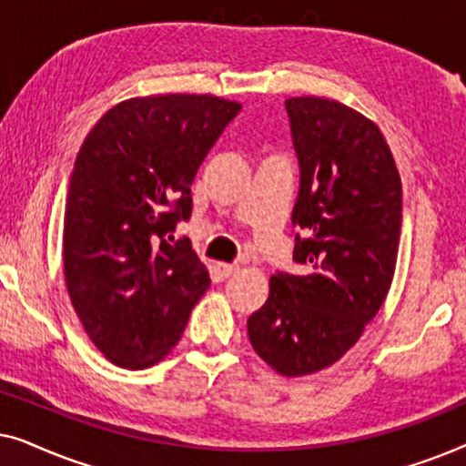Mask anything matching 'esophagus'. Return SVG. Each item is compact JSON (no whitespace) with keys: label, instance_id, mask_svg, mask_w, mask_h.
<instances>
[{"label":"esophagus","instance_id":"1","mask_svg":"<svg viewBox=\"0 0 466 466\" xmlns=\"http://www.w3.org/2000/svg\"><path fill=\"white\" fill-rule=\"evenodd\" d=\"M231 273H235V265H231V263H216V276L218 278H228L231 276Z\"/></svg>","mask_w":466,"mask_h":466}]
</instances>
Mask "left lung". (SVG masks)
<instances>
[{
  "instance_id": "1",
  "label": "left lung",
  "mask_w": 466,
  "mask_h": 466,
  "mask_svg": "<svg viewBox=\"0 0 466 466\" xmlns=\"http://www.w3.org/2000/svg\"><path fill=\"white\" fill-rule=\"evenodd\" d=\"M299 161L292 260L269 299L248 318L260 359L299 378L330 367L359 341L390 290L397 267L403 188L378 125L322 97L286 99Z\"/></svg>"
}]
</instances>
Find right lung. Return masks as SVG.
Wrapping results in <instances>:
<instances>
[{"label":"right lung","mask_w":466,"mask_h":466,"mask_svg":"<svg viewBox=\"0 0 466 466\" xmlns=\"http://www.w3.org/2000/svg\"><path fill=\"white\" fill-rule=\"evenodd\" d=\"M214 95L127 99L76 157L63 220V271L86 335L107 360L144 369L180 341L209 273L176 225L193 212L197 169L238 116Z\"/></svg>","instance_id":"1"}]
</instances>
